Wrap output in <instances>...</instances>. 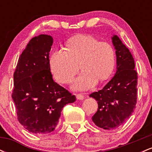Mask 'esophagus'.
Instances as JSON below:
<instances>
[{
	"instance_id": "obj_1",
	"label": "esophagus",
	"mask_w": 152,
	"mask_h": 152,
	"mask_svg": "<svg viewBox=\"0 0 152 152\" xmlns=\"http://www.w3.org/2000/svg\"><path fill=\"white\" fill-rule=\"evenodd\" d=\"M76 99H78V100H83V99H84V96H83L81 94H76Z\"/></svg>"
}]
</instances>
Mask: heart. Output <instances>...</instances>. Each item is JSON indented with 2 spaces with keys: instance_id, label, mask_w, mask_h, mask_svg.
Here are the masks:
<instances>
[{
  "instance_id": "1",
  "label": "heart",
  "mask_w": 152,
  "mask_h": 152,
  "mask_svg": "<svg viewBox=\"0 0 152 152\" xmlns=\"http://www.w3.org/2000/svg\"><path fill=\"white\" fill-rule=\"evenodd\" d=\"M65 50H55L51 53L50 68L57 81L67 83L78 72L79 65L83 71L73 81V89H89L99 80L108 79L114 70V48L110 43L100 42L94 36L80 35L71 38L66 43Z\"/></svg>"
}]
</instances>
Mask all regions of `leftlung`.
<instances>
[{
    "mask_svg": "<svg viewBox=\"0 0 152 152\" xmlns=\"http://www.w3.org/2000/svg\"><path fill=\"white\" fill-rule=\"evenodd\" d=\"M111 40L116 50V74L102 90L89 96L99 106L92 121L106 130L118 128L130 117L137 97V72L133 56L118 36L113 35Z\"/></svg>",
    "mask_w": 152,
    "mask_h": 152,
    "instance_id": "8db88e82",
    "label": "left lung"
}]
</instances>
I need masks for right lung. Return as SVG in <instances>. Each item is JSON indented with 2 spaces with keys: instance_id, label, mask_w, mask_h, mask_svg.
<instances>
[{
  "instance_id": "right-lung-1",
  "label": "right lung",
  "mask_w": 152,
  "mask_h": 152,
  "mask_svg": "<svg viewBox=\"0 0 152 152\" xmlns=\"http://www.w3.org/2000/svg\"><path fill=\"white\" fill-rule=\"evenodd\" d=\"M52 36L41 34L29 41L19 57L13 78L12 99L18 119L33 134L53 132L62 109L76 96L53 79L49 64Z\"/></svg>"
}]
</instances>
